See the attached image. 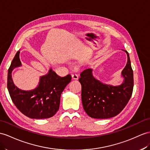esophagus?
Instances as JSON below:
<instances>
[{
    "label": "esophagus",
    "mask_w": 150,
    "mask_h": 150,
    "mask_svg": "<svg viewBox=\"0 0 150 150\" xmlns=\"http://www.w3.org/2000/svg\"><path fill=\"white\" fill-rule=\"evenodd\" d=\"M72 79H78V78H79V76H78V74H72Z\"/></svg>",
    "instance_id": "1"
}]
</instances>
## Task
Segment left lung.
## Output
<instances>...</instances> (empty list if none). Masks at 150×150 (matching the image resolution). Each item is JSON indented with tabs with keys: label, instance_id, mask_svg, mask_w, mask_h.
Here are the masks:
<instances>
[{
	"label": "left lung",
	"instance_id": "left-lung-1",
	"mask_svg": "<svg viewBox=\"0 0 150 150\" xmlns=\"http://www.w3.org/2000/svg\"><path fill=\"white\" fill-rule=\"evenodd\" d=\"M127 63L122 71L123 83L119 86L103 84L92 75V69H86L80 74L81 100L84 110L91 118L105 119L118 115L132 96L134 87L133 70L129 53Z\"/></svg>",
	"mask_w": 150,
	"mask_h": 150
}]
</instances>
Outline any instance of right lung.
<instances>
[{"label":"right lung","instance_id":"obj_1","mask_svg":"<svg viewBox=\"0 0 150 150\" xmlns=\"http://www.w3.org/2000/svg\"><path fill=\"white\" fill-rule=\"evenodd\" d=\"M20 51L14 56L8 70V89L14 105L27 117L44 119L52 117L59 109L61 93L71 80V76H58L50 69L48 74L40 78L38 86L34 90L24 91L14 85L11 72L20 67Z\"/></svg>","mask_w":150,"mask_h":150}]
</instances>
